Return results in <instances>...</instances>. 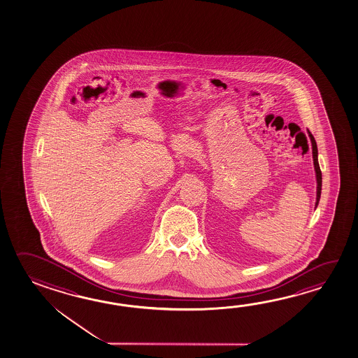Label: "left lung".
Wrapping results in <instances>:
<instances>
[{"instance_id":"1","label":"left lung","mask_w":358,"mask_h":358,"mask_svg":"<svg viewBox=\"0 0 358 358\" xmlns=\"http://www.w3.org/2000/svg\"><path fill=\"white\" fill-rule=\"evenodd\" d=\"M309 139L312 143V155H313V165H315V180H317V198H315V208L320 203V198H321L322 190V173L320 169V164H318V149H317V143H315V138L312 134L308 133Z\"/></svg>"}]
</instances>
